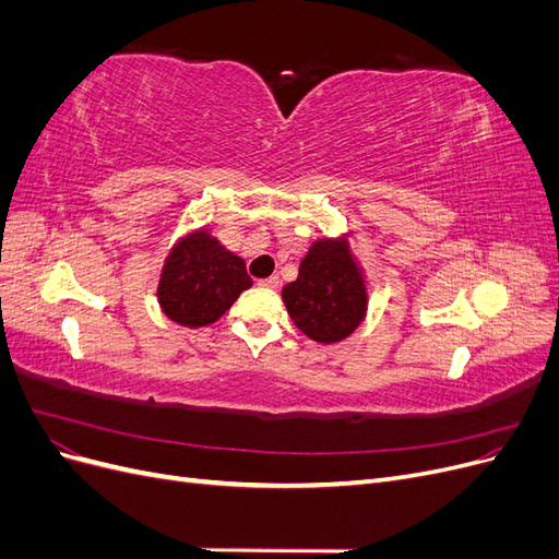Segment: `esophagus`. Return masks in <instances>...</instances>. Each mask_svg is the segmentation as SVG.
I'll list each match as a JSON object with an SVG mask.
<instances>
[{"label": "esophagus", "mask_w": 559, "mask_h": 559, "mask_svg": "<svg viewBox=\"0 0 559 559\" xmlns=\"http://www.w3.org/2000/svg\"><path fill=\"white\" fill-rule=\"evenodd\" d=\"M259 284H261V286H265V289H277V286H280V277H277V275H273V277H265V280H261Z\"/></svg>", "instance_id": "obj_1"}]
</instances>
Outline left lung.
Returning <instances> with one entry per match:
<instances>
[{
	"instance_id": "left-lung-1",
	"label": "left lung",
	"mask_w": 559,
	"mask_h": 559,
	"mask_svg": "<svg viewBox=\"0 0 559 559\" xmlns=\"http://www.w3.org/2000/svg\"><path fill=\"white\" fill-rule=\"evenodd\" d=\"M294 324L317 343H335L361 324L366 292L343 242H314L300 261L298 280L282 289Z\"/></svg>"
}]
</instances>
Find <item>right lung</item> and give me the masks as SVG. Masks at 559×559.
I'll list each match as a JSON object with an SVG mask.
<instances>
[{"label": "right lung", "mask_w": 559, "mask_h": 559, "mask_svg": "<svg viewBox=\"0 0 559 559\" xmlns=\"http://www.w3.org/2000/svg\"><path fill=\"white\" fill-rule=\"evenodd\" d=\"M249 286L245 261L207 233H195L167 257L158 300L173 321L195 329L214 324Z\"/></svg>", "instance_id": "right-lung-1"}]
</instances>
